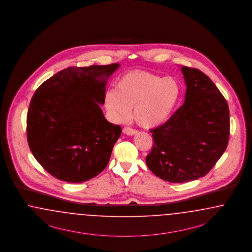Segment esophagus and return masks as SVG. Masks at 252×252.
I'll return each instance as SVG.
<instances>
[{
    "instance_id": "1",
    "label": "esophagus",
    "mask_w": 252,
    "mask_h": 252,
    "mask_svg": "<svg viewBox=\"0 0 252 252\" xmlns=\"http://www.w3.org/2000/svg\"><path fill=\"white\" fill-rule=\"evenodd\" d=\"M123 132H124L125 134H126V135L132 136V135H136V134H137V130L133 129V128L128 127V126H126V127L123 128Z\"/></svg>"
}]
</instances>
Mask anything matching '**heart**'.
Instances as JSON below:
<instances>
[{"label": "heart", "mask_w": 252, "mask_h": 252, "mask_svg": "<svg viewBox=\"0 0 252 252\" xmlns=\"http://www.w3.org/2000/svg\"><path fill=\"white\" fill-rule=\"evenodd\" d=\"M181 92V85L172 76L134 71L118 78L115 92L106 94L105 104L115 122L125 121L129 116L130 109L134 108L136 122L151 128L167 120Z\"/></svg>", "instance_id": "heart-1"}]
</instances>
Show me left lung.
Masks as SVG:
<instances>
[{
	"label": "left lung",
	"instance_id": "left-lung-1",
	"mask_svg": "<svg viewBox=\"0 0 252 252\" xmlns=\"http://www.w3.org/2000/svg\"><path fill=\"white\" fill-rule=\"evenodd\" d=\"M187 84L185 102L154 129L153 149L146 163L155 176L172 183L203 177L228 144V104L209 76L182 67Z\"/></svg>",
	"mask_w": 252,
	"mask_h": 252
}]
</instances>
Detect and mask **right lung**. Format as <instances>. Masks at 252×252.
I'll return each instance as SVG.
<instances>
[{
  "label": "right lung",
  "mask_w": 252,
  "mask_h": 252,
  "mask_svg": "<svg viewBox=\"0 0 252 252\" xmlns=\"http://www.w3.org/2000/svg\"><path fill=\"white\" fill-rule=\"evenodd\" d=\"M118 66H70L36 90L27 115L28 143L51 176L82 183L106 167L122 128L107 121L99 104Z\"/></svg>",
  "instance_id": "add662e5"
}]
</instances>
